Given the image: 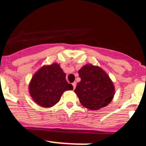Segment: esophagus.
Here are the masks:
<instances>
[{"instance_id": "1", "label": "esophagus", "mask_w": 146, "mask_h": 146, "mask_svg": "<svg viewBox=\"0 0 146 146\" xmlns=\"http://www.w3.org/2000/svg\"><path fill=\"white\" fill-rule=\"evenodd\" d=\"M72 85H73V89H75L76 88V82H73V84H72Z\"/></svg>"}]
</instances>
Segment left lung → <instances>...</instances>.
<instances>
[{"label": "left lung", "instance_id": "8db88e82", "mask_svg": "<svg viewBox=\"0 0 146 146\" xmlns=\"http://www.w3.org/2000/svg\"><path fill=\"white\" fill-rule=\"evenodd\" d=\"M81 81L74 90L84 107L98 110L107 106L115 94V87L109 76L97 66L86 64L79 70Z\"/></svg>", "mask_w": 146, "mask_h": 146}]
</instances>
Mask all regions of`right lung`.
Masks as SVG:
<instances>
[{
    "instance_id": "right-lung-1",
    "label": "right lung",
    "mask_w": 146,
    "mask_h": 146,
    "mask_svg": "<svg viewBox=\"0 0 146 146\" xmlns=\"http://www.w3.org/2000/svg\"><path fill=\"white\" fill-rule=\"evenodd\" d=\"M73 87L66 80V74L57 63L43 66L32 77L29 92L39 106L52 107L61 99L65 91Z\"/></svg>"
}]
</instances>
